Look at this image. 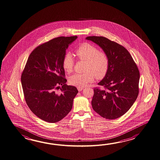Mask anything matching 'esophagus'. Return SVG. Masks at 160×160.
Wrapping results in <instances>:
<instances>
[{"label": "esophagus", "instance_id": "esophagus-1", "mask_svg": "<svg viewBox=\"0 0 160 160\" xmlns=\"http://www.w3.org/2000/svg\"><path fill=\"white\" fill-rule=\"evenodd\" d=\"M83 88H78V90L79 92H81L82 90H83Z\"/></svg>", "mask_w": 160, "mask_h": 160}]
</instances>
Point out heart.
Returning a JSON list of instances; mask_svg holds the SVG:
<instances>
[{
	"instance_id": "b5f03b06",
	"label": "heart",
	"mask_w": 160,
	"mask_h": 160,
	"mask_svg": "<svg viewBox=\"0 0 160 160\" xmlns=\"http://www.w3.org/2000/svg\"><path fill=\"white\" fill-rule=\"evenodd\" d=\"M75 53L80 61H86L85 74H74L68 79L70 85L77 88H83L94 81L103 78L109 68V59L105 52L99 51L94 45L84 43L77 48ZM74 59L72 54L67 53L62 60V66L65 72L71 73L74 66Z\"/></svg>"
}]
</instances>
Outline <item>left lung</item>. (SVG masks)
Instances as JSON below:
<instances>
[{
  "mask_svg": "<svg viewBox=\"0 0 160 160\" xmlns=\"http://www.w3.org/2000/svg\"><path fill=\"white\" fill-rule=\"evenodd\" d=\"M98 44L108 56L107 74L94 88L92 109L106 119H114L125 114L139 93V72L132 55L125 48L103 37L86 38Z\"/></svg>",
  "mask_w": 160,
  "mask_h": 160,
  "instance_id": "obj_1",
  "label": "left lung"
}]
</instances>
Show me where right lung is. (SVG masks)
<instances>
[{"instance_id": "add662e5", "label": "right lung", "mask_w": 160, "mask_h": 160, "mask_svg": "<svg viewBox=\"0 0 160 160\" xmlns=\"http://www.w3.org/2000/svg\"><path fill=\"white\" fill-rule=\"evenodd\" d=\"M77 36L60 37L39 45L31 52L21 75L24 99L31 112L48 122H57L71 111L78 90L66 84L62 60ZM62 86V92H56Z\"/></svg>"}]
</instances>
